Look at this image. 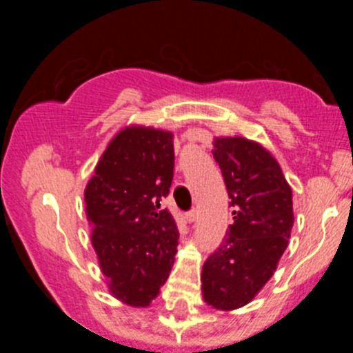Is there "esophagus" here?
Listing matches in <instances>:
<instances>
[{"label":"esophagus","instance_id":"obj_1","mask_svg":"<svg viewBox=\"0 0 353 353\" xmlns=\"http://www.w3.org/2000/svg\"><path fill=\"white\" fill-rule=\"evenodd\" d=\"M198 219V210L196 208H193L191 210V212H188L186 213V220L188 222H194V220Z\"/></svg>","mask_w":353,"mask_h":353}]
</instances>
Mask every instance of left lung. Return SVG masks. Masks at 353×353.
<instances>
[{"instance_id": "8db88e82", "label": "left lung", "mask_w": 353, "mask_h": 353, "mask_svg": "<svg viewBox=\"0 0 353 353\" xmlns=\"http://www.w3.org/2000/svg\"><path fill=\"white\" fill-rule=\"evenodd\" d=\"M234 223L203 265V301L219 311L249 304L285 252L294 225L292 190L276 159L244 137L213 138Z\"/></svg>"}]
</instances>
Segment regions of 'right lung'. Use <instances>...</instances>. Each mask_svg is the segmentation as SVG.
Listing matches in <instances>:
<instances>
[{"instance_id":"obj_1","label":"right lung","mask_w":353,"mask_h":353,"mask_svg":"<svg viewBox=\"0 0 353 353\" xmlns=\"http://www.w3.org/2000/svg\"><path fill=\"white\" fill-rule=\"evenodd\" d=\"M174 176V134L131 124L117 131L85 186L90 239L110 295L148 307L169 279L179 232L160 201Z\"/></svg>"}]
</instances>
